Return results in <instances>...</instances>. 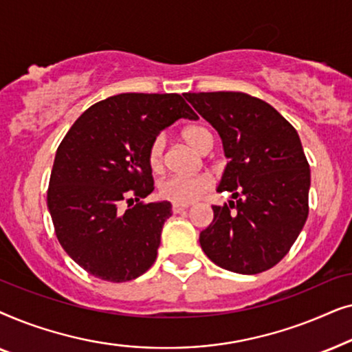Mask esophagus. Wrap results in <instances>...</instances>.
<instances>
[{"label":"esophagus","mask_w":352,"mask_h":352,"mask_svg":"<svg viewBox=\"0 0 352 352\" xmlns=\"http://www.w3.org/2000/svg\"><path fill=\"white\" fill-rule=\"evenodd\" d=\"M189 208V205H182V204H173V213H181V211H184Z\"/></svg>","instance_id":"34e87169"}]
</instances>
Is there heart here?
<instances>
[{"label": "heart", "instance_id": "1", "mask_svg": "<svg viewBox=\"0 0 352 352\" xmlns=\"http://www.w3.org/2000/svg\"><path fill=\"white\" fill-rule=\"evenodd\" d=\"M186 142L194 147L197 152H206L213 147V134L205 126H189L182 133ZM163 151H165V136L160 134L153 139L148 148V162L153 168H160L163 162ZM211 187L208 176H179L173 175L165 177L158 186V192L163 199L175 201V204L189 205L199 200Z\"/></svg>", "mask_w": 352, "mask_h": 352}]
</instances>
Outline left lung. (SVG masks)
I'll use <instances>...</instances> for the list:
<instances>
[{"label": "left lung", "instance_id": "obj_1", "mask_svg": "<svg viewBox=\"0 0 352 352\" xmlns=\"http://www.w3.org/2000/svg\"><path fill=\"white\" fill-rule=\"evenodd\" d=\"M184 98L218 131L229 160L216 190L232 200L213 206V223L200 232L201 250L228 271H267L288 253L309 213L311 171L300 136L253 96L219 91Z\"/></svg>", "mask_w": 352, "mask_h": 352}]
</instances>
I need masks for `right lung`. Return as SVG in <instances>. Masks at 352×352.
I'll return each instance as SVG.
<instances>
[{"instance_id": "right-lung-1", "label": "right lung", "mask_w": 352, "mask_h": 352, "mask_svg": "<svg viewBox=\"0 0 352 352\" xmlns=\"http://www.w3.org/2000/svg\"><path fill=\"white\" fill-rule=\"evenodd\" d=\"M179 118H199L179 94L123 93L91 105L62 139L47 208L62 248L91 276L126 282L155 263L171 204L139 200L153 190L151 144Z\"/></svg>"}]
</instances>
